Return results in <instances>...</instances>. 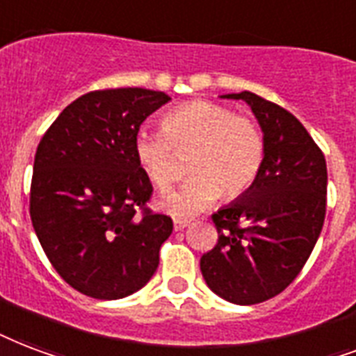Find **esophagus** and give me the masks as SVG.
Masks as SVG:
<instances>
[{
  "mask_svg": "<svg viewBox=\"0 0 356 356\" xmlns=\"http://www.w3.org/2000/svg\"><path fill=\"white\" fill-rule=\"evenodd\" d=\"M188 224L190 220H186V218H173V227H175V232H183Z\"/></svg>",
  "mask_w": 356,
  "mask_h": 356,
  "instance_id": "esophagus-1",
  "label": "esophagus"
}]
</instances>
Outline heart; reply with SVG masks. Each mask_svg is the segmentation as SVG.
<instances>
[{"label":"heart","instance_id":"1","mask_svg":"<svg viewBox=\"0 0 356 356\" xmlns=\"http://www.w3.org/2000/svg\"><path fill=\"white\" fill-rule=\"evenodd\" d=\"M177 154H190L192 177L162 197L160 207L173 216H192L220 194L237 197L250 188L261 170L265 142L254 119L224 104L194 100L170 110L160 132L140 130L134 138L136 162L156 190H168L179 177Z\"/></svg>","mask_w":356,"mask_h":356}]
</instances>
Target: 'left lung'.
<instances>
[{"label": "left lung", "instance_id": "8db88e82", "mask_svg": "<svg viewBox=\"0 0 356 356\" xmlns=\"http://www.w3.org/2000/svg\"><path fill=\"white\" fill-rule=\"evenodd\" d=\"M224 99L250 106L265 154L250 188L213 214L218 243L203 254L200 268L218 297L257 305L284 291L316 246L327 211V162L302 123L282 106L250 91Z\"/></svg>", "mask_w": 356, "mask_h": 356}]
</instances>
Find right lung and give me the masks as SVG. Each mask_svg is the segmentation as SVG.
Instances as JSON below:
<instances>
[{
	"mask_svg": "<svg viewBox=\"0 0 356 356\" xmlns=\"http://www.w3.org/2000/svg\"><path fill=\"white\" fill-rule=\"evenodd\" d=\"M168 100L143 88L81 95L37 147L35 233L58 275L88 297L115 300L142 289L172 235V218L147 207L153 184L134 156L140 127Z\"/></svg>",
	"mask_w": 356,
	"mask_h": 356,
	"instance_id": "add662e5",
	"label": "right lung"
}]
</instances>
